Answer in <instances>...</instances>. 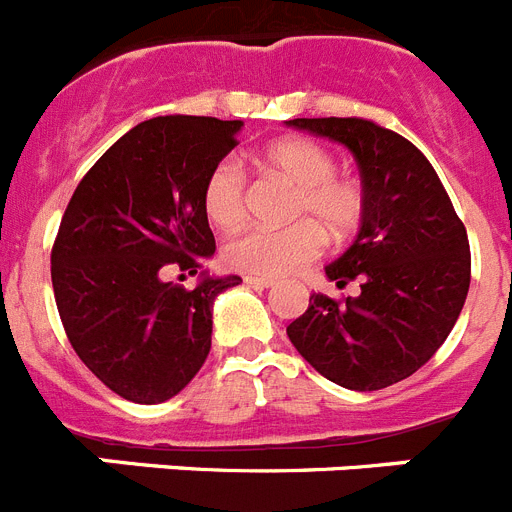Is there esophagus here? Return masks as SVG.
Masks as SVG:
<instances>
[{"label": "esophagus", "mask_w": 512, "mask_h": 512, "mask_svg": "<svg viewBox=\"0 0 512 512\" xmlns=\"http://www.w3.org/2000/svg\"><path fill=\"white\" fill-rule=\"evenodd\" d=\"M244 283H247V286H255V288L275 286L273 278H257V275H244Z\"/></svg>", "instance_id": "34e87169"}]
</instances>
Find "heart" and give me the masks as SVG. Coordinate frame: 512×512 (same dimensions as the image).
Returning a JSON list of instances; mask_svg holds the SVG:
<instances>
[{
    "label": "heart",
    "mask_w": 512,
    "mask_h": 512,
    "mask_svg": "<svg viewBox=\"0 0 512 512\" xmlns=\"http://www.w3.org/2000/svg\"><path fill=\"white\" fill-rule=\"evenodd\" d=\"M262 167L296 188L288 226H244L224 244L229 268L257 278L291 275L324 252V232L350 237L363 219V190L355 180L335 175L337 162L324 146L306 139L275 141L262 154ZM247 203V175L237 159H224L203 185V208L219 229L239 224Z\"/></svg>",
    "instance_id": "b5f03b06"
}]
</instances>
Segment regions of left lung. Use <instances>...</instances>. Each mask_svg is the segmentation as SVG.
Returning a JSON list of instances; mask_svg holds the SVG:
<instances>
[{
	"instance_id": "obj_1",
	"label": "left lung",
	"mask_w": 512,
	"mask_h": 512,
	"mask_svg": "<svg viewBox=\"0 0 512 512\" xmlns=\"http://www.w3.org/2000/svg\"><path fill=\"white\" fill-rule=\"evenodd\" d=\"M337 141L361 170L363 219L324 275L361 293L337 304L311 293L288 340L324 379L376 391L422 368L451 335L471 281L469 239L433 164L399 133L363 118H293Z\"/></svg>"
}]
</instances>
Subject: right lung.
<instances>
[{"mask_svg": "<svg viewBox=\"0 0 512 512\" xmlns=\"http://www.w3.org/2000/svg\"><path fill=\"white\" fill-rule=\"evenodd\" d=\"M242 126L198 115L139 123L66 206L51 252L61 322L84 366L128 402H167L193 381L211 350L213 301L242 283L202 270L188 292L163 278L170 264L194 274L216 252L203 185Z\"/></svg>", "mask_w": 512, "mask_h": 512, "instance_id": "right-lung-1", "label": "right lung"}]
</instances>
